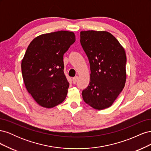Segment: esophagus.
I'll return each instance as SVG.
<instances>
[{
    "instance_id": "1",
    "label": "esophagus",
    "mask_w": 151,
    "mask_h": 151,
    "mask_svg": "<svg viewBox=\"0 0 151 151\" xmlns=\"http://www.w3.org/2000/svg\"><path fill=\"white\" fill-rule=\"evenodd\" d=\"M78 79H79V77H78V76H76V77H74V78L72 79V83H74V84H76V82L77 81V80H78Z\"/></svg>"
}]
</instances>
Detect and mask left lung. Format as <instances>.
Segmentation results:
<instances>
[{"instance_id": "8db88e82", "label": "left lung", "mask_w": 151, "mask_h": 151, "mask_svg": "<svg viewBox=\"0 0 151 151\" xmlns=\"http://www.w3.org/2000/svg\"><path fill=\"white\" fill-rule=\"evenodd\" d=\"M80 42L90 64V82L82 95L96 109L111 106L124 88L127 57L116 38L104 31H84Z\"/></svg>"}]
</instances>
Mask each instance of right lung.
<instances>
[{"mask_svg": "<svg viewBox=\"0 0 151 151\" xmlns=\"http://www.w3.org/2000/svg\"><path fill=\"white\" fill-rule=\"evenodd\" d=\"M76 41L73 32L41 35L29 45L21 62L24 83L41 106L51 108L64 101L69 83L63 68V55Z\"/></svg>", "mask_w": 151, "mask_h": 151, "instance_id": "obj_1", "label": "right lung"}]
</instances>
